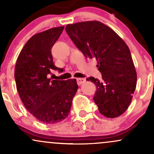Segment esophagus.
I'll return each mask as SVG.
<instances>
[{"label": "esophagus", "instance_id": "1", "mask_svg": "<svg viewBox=\"0 0 154 154\" xmlns=\"http://www.w3.org/2000/svg\"><path fill=\"white\" fill-rule=\"evenodd\" d=\"M77 84H78L79 85H81L83 84V83L85 82V78H77Z\"/></svg>", "mask_w": 154, "mask_h": 154}]
</instances>
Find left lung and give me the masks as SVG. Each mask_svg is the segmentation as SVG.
I'll use <instances>...</instances> for the list:
<instances>
[{
  "label": "left lung",
  "instance_id": "1",
  "mask_svg": "<svg viewBox=\"0 0 154 154\" xmlns=\"http://www.w3.org/2000/svg\"><path fill=\"white\" fill-rule=\"evenodd\" d=\"M66 32L86 58H95L98 63L102 80L93 77L86 80L96 86L93 99L99 112L107 118L121 116L131 103L137 84V72L127 44L98 21L67 24Z\"/></svg>",
  "mask_w": 154,
  "mask_h": 154
}]
</instances>
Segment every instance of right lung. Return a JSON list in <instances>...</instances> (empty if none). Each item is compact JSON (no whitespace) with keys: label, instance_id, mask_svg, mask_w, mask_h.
<instances>
[{"label":"right lung","instance_id":"1","mask_svg":"<svg viewBox=\"0 0 154 154\" xmlns=\"http://www.w3.org/2000/svg\"><path fill=\"white\" fill-rule=\"evenodd\" d=\"M64 26L37 33L21 51L15 66L17 89L28 111L44 124H55L67 117L78 89L76 79L51 80V69L59 70L53 62L51 48Z\"/></svg>","mask_w":154,"mask_h":154}]
</instances>
